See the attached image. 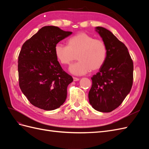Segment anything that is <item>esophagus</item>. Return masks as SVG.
<instances>
[{"instance_id":"esophagus-1","label":"esophagus","mask_w":149,"mask_h":149,"mask_svg":"<svg viewBox=\"0 0 149 149\" xmlns=\"http://www.w3.org/2000/svg\"><path fill=\"white\" fill-rule=\"evenodd\" d=\"M73 81H78L79 80V79L78 78H76V77H73Z\"/></svg>"}]
</instances>
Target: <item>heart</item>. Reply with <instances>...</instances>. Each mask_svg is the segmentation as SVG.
Segmentation results:
<instances>
[{"mask_svg": "<svg viewBox=\"0 0 149 149\" xmlns=\"http://www.w3.org/2000/svg\"><path fill=\"white\" fill-rule=\"evenodd\" d=\"M56 57L63 65H69L77 56L79 60L70 67L75 75H83L100 70L107 57V48L102 40L85 32H79L67 40V46L60 43L55 47Z\"/></svg>", "mask_w": 149, "mask_h": 149, "instance_id": "b5f03b06", "label": "heart"}]
</instances>
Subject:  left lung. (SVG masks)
Wrapping results in <instances>:
<instances>
[{
	"label": "left lung",
	"instance_id": "8db88e82",
	"mask_svg": "<svg viewBox=\"0 0 149 149\" xmlns=\"http://www.w3.org/2000/svg\"><path fill=\"white\" fill-rule=\"evenodd\" d=\"M96 31L106 45L107 57L91 78L89 101L95 110L110 112L121 104L132 88L133 61L127 48L111 31L101 26L96 27Z\"/></svg>",
	"mask_w": 149,
	"mask_h": 149
}]
</instances>
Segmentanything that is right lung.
Here are the masks:
<instances>
[{"label": "right lung", "instance_id": "right-lung-1", "mask_svg": "<svg viewBox=\"0 0 149 149\" xmlns=\"http://www.w3.org/2000/svg\"><path fill=\"white\" fill-rule=\"evenodd\" d=\"M71 33L45 26L22 45L18 60L19 86L31 104L40 109H56L66 100L67 87L73 79L62 69L55 47Z\"/></svg>", "mask_w": 149, "mask_h": 149}]
</instances>
